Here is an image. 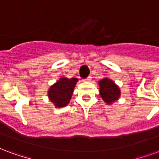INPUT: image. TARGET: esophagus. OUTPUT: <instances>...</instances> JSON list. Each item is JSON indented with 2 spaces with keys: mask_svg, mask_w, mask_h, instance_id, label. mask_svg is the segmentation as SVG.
Instances as JSON below:
<instances>
[{
  "mask_svg": "<svg viewBox=\"0 0 159 159\" xmlns=\"http://www.w3.org/2000/svg\"><path fill=\"white\" fill-rule=\"evenodd\" d=\"M91 80H92V76H88V77H87L86 79L84 80V81H85V82H90Z\"/></svg>",
  "mask_w": 159,
  "mask_h": 159,
  "instance_id": "esophagus-1",
  "label": "esophagus"
}]
</instances>
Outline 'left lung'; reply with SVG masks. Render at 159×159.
Listing matches in <instances>:
<instances>
[{"mask_svg":"<svg viewBox=\"0 0 159 159\" xmlns=\"http://www.w3.org/2000/svg\"><path fill=\"white\" fill-rule=\"evenodd\" d=\"M99 86L100 96L107 104L111 105L119 99L120 89L112 80L103 78L99 81Z\"/></svg>","mask_w":159,"mask_h":159,"instance_id":"left-lung-1","label":"left lung"}]
</instances>
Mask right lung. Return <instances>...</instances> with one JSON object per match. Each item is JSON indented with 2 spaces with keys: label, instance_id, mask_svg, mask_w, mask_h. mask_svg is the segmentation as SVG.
<instances>
[{
  "label": "right lung",
  "instance_id": "right-lung-1",
  "mask_svg": "<svg viewBox=\"0 0 159 159\" xmlns=\"http://www.w3.org/2000/svg\"><path fill=\"white\" fill-rule=\"evenodd\" d=\"M77 81L78 79L75 77L69 79L63 76L49 88L48 95L51 102L54 104L55 107H64L70 103Z\"/></svg>",
  "mask_w": 159,
  "mask_h": 159
}]
</instances>
